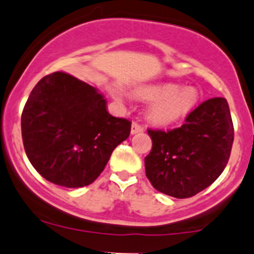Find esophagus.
I'll return each instance as SVG.
<instances>
[{
	"instance_id": "obj_1",
	"label": "esophagus",
	"mask_w": 254,
	"mask_h": 254,
	"mask_svg": "<svg viewBox=\"0 0 254 254\" xmlns=\"http://www.w3.org/2000/svg\"><path fill=\"white\" fill-rule=\"evenodd\" d=\"M141 131H143V127L141 124H138V123H136V122H134L131 124V134L134 135V134H137V132H141Z\"/></svg>"
}]
</instances>
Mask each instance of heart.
I'll list each match as a JSON object with an SVG mask.
<instances>
[{"label": "heart", "mask_w": 254, "mask_h": 254, "mask_svg": "<svg viewBox=\"0 0 254 254\" xmlns=\"http://www.w3.org/2000/svg\"><path fill=\"white\" fill-rule=\"evenodd\" d=\"M114 97L124 100L125 93L118 86L112 89ZM136 95L146 100H153L148 116L157 124H173L193 108L198 101V92L194 87H183L175 84L142 85L136 89Z\"/></svg>", "instance_id": "1"}]
</instances>
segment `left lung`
Segmentation results:
<instances>
[{"label": "left lung", "mask_w": 254, "mask_h": 254, "mask_svg": "<svg viewBox=\"0 0 254 254\" xmlns=\"http://www.w3.org/2000/svg\"><path fill=\"white\" fill-rule=\"evenodd\" d=\"M152 149L145 158L146 176L156 190L189 198L212 185L230 158L234 125L228 101H204L180 127L147 130Z\"/></svg>", "instance_id": "8db88e82"}]
</instances>
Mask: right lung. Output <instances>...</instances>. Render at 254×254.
<instances>
[{
    "mask_svg": "<svg viewBox=\"0 0 254 254\" xmlns=\"http://www.w3.org/2000/svg\"><path fill=\"white\" fill-rule=\"evenodd\" d=\"M106 105L96 87L63 71L37 82L21 113V137L40 175L71 189L100 176L131 130L130 120L111 116Z\"/></svg>",
    "mask_w": 254,
    "mask_h": 254,
    "instance_id": "add662e5",
    "label": "right lung"
}]
</instances>
